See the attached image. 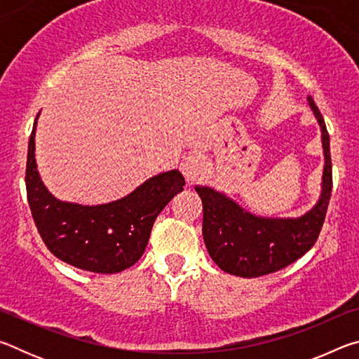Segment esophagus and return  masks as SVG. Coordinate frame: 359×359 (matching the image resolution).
Listing matches in <instances>:
<instances>
[{
    "label": "esophagus",
    "instance_id": "obj_1",
    "mask_svg": "<svg viewBox=\"0 0 359 359\" xmlns=\"http://www.w3.org/2000/svg\"><path fill=\"white\" fill-rule=\"evenodd\" d=\"M204 160L199 154H190L184 158V161L180 163V171L185 175L188 182H193L199 177V174L203 171Z\"/></svg>",
    "mask_w": 359,
    "mask_h": 359
}]
</instances>
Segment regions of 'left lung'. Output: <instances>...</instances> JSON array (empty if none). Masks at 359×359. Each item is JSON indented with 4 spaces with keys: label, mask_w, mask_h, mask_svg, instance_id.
Instances as JSON below:
<instances>
[{
    "label": "left lung",
    "mask_w": 359,
    "mask_h": 359,
    "mask_svg": "<svg viewBox=\"0 0 359 359\" xmlns=\"http://www.w3.org/2000/svg\"><path fill=\"white\" fill-rule=\"evenodd\" d=\"M307 101L320 125L325 154L321 193L311 210L296 218L259 217L212 187H194L203 201L205 247L215 264L228 274L253 278L280 271L317 242L331 198L332 168L323 115L312 96H307Z\"/></svg>",
    "instance_id": "1"
}]
</instances>
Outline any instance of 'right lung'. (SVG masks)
Returning <instances> with one entry per match:
<instances>
[{
    "mask_svg": "<svg viewBox=\"0 0 359 359\" xmlns=\"http://www.w3.org/2000/svg\"><path fill=\"white\" fill-rule=\"evenodd\" d=\"M41 114V112H39ZM36 115L27 160V194L42 241L57 258L79 269L117 274L142 257L155 218L185 179L177 169L154 175L117 201L83 205L62 201L47 190L36 165Z\"/></svg>",
    "mask_w": 359,
    "mask_h": 359,
    "instance_id": "add662e5",
    "label": "right lung"
}]
</instances>
